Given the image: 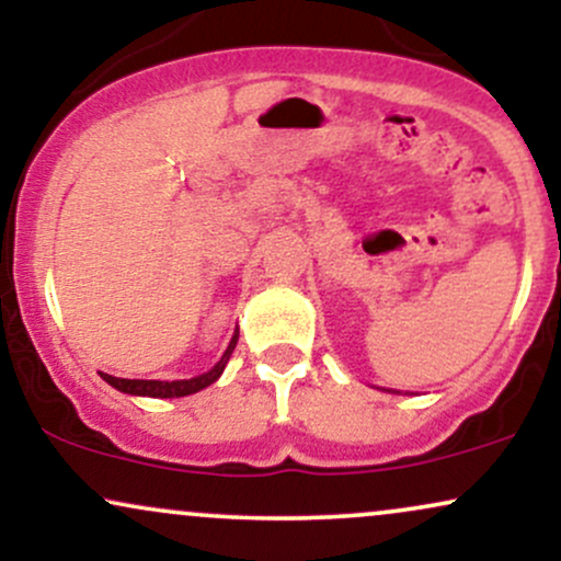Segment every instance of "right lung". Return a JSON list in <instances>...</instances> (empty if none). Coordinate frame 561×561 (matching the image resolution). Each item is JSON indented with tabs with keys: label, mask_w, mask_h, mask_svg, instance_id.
<instances>
[{
	"label": "right lung",
	"mask_w": 561,
	"mask_h": 561,
	"mask_svg": "<svg viewBox=\"0 0 561 561\" xmlns=\"http://www.w3.org/2000/svg\"><path fill=\"white\" fill-rule=\"evenodd\" d=\"M237 337H240V332H234V337H231L229 347L224 351L221 362H218L214 369L205 371V375H199V377L173 379V382H163V379H124V377L105 375V371H100V377L105 379L107 385H113L115 390L128 392V396H147V398H184V396H192V392L208 388V385H214L216 379L221 377L224 366H227L231 351H234V345H237Z\"/></svg>",
	"instance_id": "add662e5"
}]
</instances>
